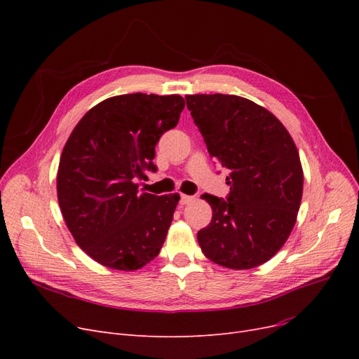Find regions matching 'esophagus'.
<instances>
[{
    "mask_svg": "<svg viewBox=\"0 0 359 359\" xmlns=\"http://www.w3.org/2000/svg\"><path fill=\"white\" fill-rule=\"evenodd\" d=\"M194 196H189V195H182L180 196V203L182 205H187V203H191V202H194Z\"/></svg>",
    "mask_w": 359,
    "mask_h": 359,
    "instance_id": "esophagus-1",
    "label": "esophagus"
}]
</instances>
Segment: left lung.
<instances>
[{
  "mask_svg": "<svg viewBox=\"0 0 359 359\" xmlns=\"http://www.w3.org/2000/svg\"><path fill=\"white\" fill-rule=\"evenodd\" d=\"M187 109L210 156L230 170V194H205L212 219L199 230L202 253L229 269H253L288 240L303 198L304 175L287 128L234 94H187Z\"/></svg>",
  "mask_w": 359,
  "mask_h": 359,
  "instance_id": "8db88e82",
  "label": "left lung"
}]
</instances>
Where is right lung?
Here are the masks:
<instances>
[{
	"label": "right lung",
	"instance_id": "1",
	"mask_svg": "<svg viewBox=\"0 0 359 359\" xmlns=\"http://www.w3.org/2000/svg\"><path fill=\"white\" fill-rule=\"evenodd\" d=\"M179 94H122L91 107L72 129L60 158L56 192L75 243L100 265L137 271L154 260L180 195L138 192L156 172V145L177 125Z\"/></svg>",
	"mask_w": 359,
	"mask_h": 359
}]
</instances>
